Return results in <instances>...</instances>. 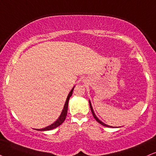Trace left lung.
Returning <instances> with one entry per match:
<instances>
[{
    "mask_svg": "<svg viewBox=\"0 0 156 156\" xmlns=\"http://www.w3.org/2000/svg\"><path fill=\"white\" fill-rule=\"evenodd\" d=\"M89 105H90V108H91V112H92V115H93V116H94V118L95 120H96V121H97V122H98V123H100L101 125L104 126H107V127H113V126H109V125H107V124H105V123H103L102 121H101L100 120H99V119H98V118L97 117V115H95V113H94V110H93V108H92V105H91V101H90V100H89Z\"/></svg>",
    "mask_w": 156,
    "mask_h": 156,
    "instance_id": "left-lung-1",
    "label": "left lung"
}]
</instances>
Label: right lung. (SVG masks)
I'll list each match as a JSON object with an SVG mask.
<instances>
[{
  "instance_id": "obj_1",
  "label": "right lung",
  "mask_w": 156,
  "mask_h": 156,
  "mask_svg": "<svg viewBox=\"0 0 156 156\" xmlns=\"http://www.w3.org/2000/svg\"><path fill=\"white\" fill-rule=\"evenodd\" d=\"M75 86H73V88L72 89H71V91H70V93H69V94L67 95V97L66 99V101H65V105H64V108L62 109V111L61 114H60L59 117L58 118V119L54 123H52V124H51L49 126H48L45 127V128H43V129H36L37 131H48V130H51V129H55L57 128V127L59 126L62 124V123H63L64 121H65V119H66V116H67V108H68V102H69V99H70V97L72 96L73 94V89H74Z\"/></svg>"
}]
</instances>
